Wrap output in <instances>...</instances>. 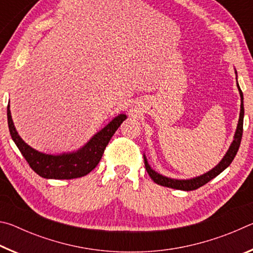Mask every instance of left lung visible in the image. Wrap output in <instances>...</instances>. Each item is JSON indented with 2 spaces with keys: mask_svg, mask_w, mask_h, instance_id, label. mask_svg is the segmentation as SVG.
Here are the masks:
<instances>
[{
  "mask_svg": "<svg viewBox=\"0 0 253 253\" xmlns=\"http://www.w3.org/2000/svg\"><path fill=\"white\" fill-rule=\"evenodd\" d=\"M237 74V72H235ZM238 89L240 92V97H241V109H240V117H239V123H238V127L237 130H235L234 134V139L231 146L229 147V151L226 152L224 157L222 158V161L217 164L215 168L212 169L211 170H209L208 173H205L201 176L191 178V179H174V178H169L166 176H163V175L156 173L155 170L151 169V166L148 165L146 157L144 156V162H145V168H146V170L149 176L153 179L154 182L158 185L162 186H166V187H170V188H176V190H182V191H193L199 188L201 186H203L204 184H207L208 182L211 181L212 178L216 177L220 173L223 172V170L228 168V166L232 163L234 160L235 155L239 151L240 144H241V138H242V132H243V116H245V108H243V93L240 89L239 84Z\"/></svg>",
  "mask_w": 253,
  "mask_h": 253,
  "instance_id": "8db88e82",
  "label": "left lung"
}]
</instances>
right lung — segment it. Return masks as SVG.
<instances>
[{
  "instance_id": "add662e5",
  "label": "right lung",
  "mask_w": 253,
  "mask_h": 253,
  "mask_svg": "<svg viewBox=\"0 0 253 253\" xmlns=\"http://www.w3.org/2000/svg\"><path fill=\"white\" fill-rule=\"evenodd\" d=\"M126 118V115H118L79 151L60 154V155H49L36 151L23 142L15 129L11 116L10 105H7V124L12 139L20 149L25 161L28 162L30 168L44 178L71 179L90 173L100 162L105 148L115 131Z\"/></svg>"
}]
</instances>
